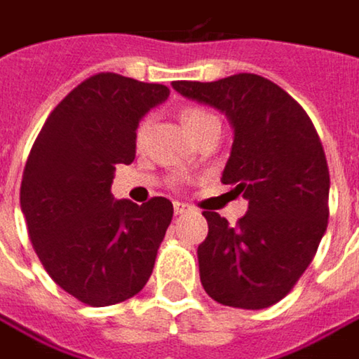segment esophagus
Masks as SVG:
<instances>
[{"instance_id":"1","label":"esophagus","mask_w":359,"mask_h":359,"mask_svg":"<svg viewBox=\"0 0 359 359\" xmlns=\"http://www.w3.org/2000/svg\"><path fill=\"white\" fill-rule=\"evenodd\" d=\"M192 208L188 206V204H184V202H175L173 204V212H175V217H182V215H188Z\"/></svg>"}]
</instances>
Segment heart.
<instances>
[{"mask_svg":"<svg viewBox=\"0 0 359 359\" xmlns=\"http://www.w3.org/2000/svg\"><path fill=\"white\" fill-rule=\"evenodd\" d=\"M182 124L186 126V130L190 133L194 141H198L202 135L210 133V130H220V120L212 112L198 108V106H190L182 112ZM149 130V122H141L139 130H137V141L142 142Z\"/></svg>","mask_w":359,"mask_h":359,"instance_id":"b5f03b06","label":"heart"}]
</instances>
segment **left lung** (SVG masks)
I'll list each match as a JSON object with an SVG mask.
<instances>
[{
	"label": "left lung",
	"instance_id": "obj_1",
	"mask_svg": "<svg viewBox=\"0 0 359 359\" xmlns=\"http://www.w3.org/2000/svg\"><path fill=\"white\" fill-rule=\"evenodd\" d=\"M173 90L229 118L235 137L220 182L249 202L237 226L202 212L200 282L224 306L268 309L294 288L327 231L329 167L319 135L294 97L262 75L173 81Z\"/></svg>",
	"mask_w": 359,
	"mask_h": 359
}]
</instances>
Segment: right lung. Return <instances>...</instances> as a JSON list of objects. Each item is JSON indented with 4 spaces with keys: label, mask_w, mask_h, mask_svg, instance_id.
Segmentation results:
<instances>
[{
    "label": "right lung",
    "mask_w": 359,
    "mask_h": 359,
    "mask_svg": "<svg viewBox=\"0 0 359 359\" xmlns=\"http://www.w3.org/2000/svg\"><path fill=\"white\" fill-rule=\"evenodd\" d=\"M161 83L97 73L46 118L22 175L20 206L48 276L90 306L141 292L173 217L167 198L114 200L118 163L130 165L141 118L165 102Z\"/></svg>",
    "instance_id": "right-lung-1"
}]
</instances>
